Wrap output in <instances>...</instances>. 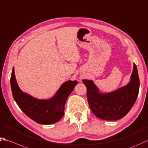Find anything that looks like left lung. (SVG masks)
<instances>
[{
    "mask_svg": "<svg viewBox=\"0 0 148 148\" xmlns=\"http://www.w3.org/2000/svg\"><path fill=\"white\" fill-rule=\"evenodd\" d=\"M82 82L86 87V97L92 113L103 120L116 121L125 116L134 106L139 92V77L135 63L130 83L110 93L100 94L92 81Z\"/></svg>",
    "mask_w": 148,
    "mask_h": 148,
    "instance_id": "obj_1",
    "label": "left lung"
}]
</instances>
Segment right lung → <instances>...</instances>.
<instances>
[{"label": "right lung", "instance_id": "add662e5", "mask_svg": "<svg viewBox=\"0 0 148 148\" xmlns=\"http://www.w3.org/2000/svg\"><path fill=\"white\" fill-rule=\"evenodd\" d=\"M77 84V81H67L62 84L51 99L40 100L20 89L16 81L14 67L11 76V90L16 104L32 120L42 124H54L62 119L64 115L66 101Z\"/></svg>", "mask_w": 148, "mask_h": 148}]
</instances>
